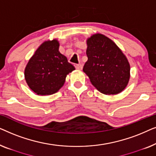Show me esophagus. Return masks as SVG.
<instances>
[{
    "label": "esophagus",
    "instance_id": "esophagus-1",
    "mask_svg": "<svg viewBox=\"0 0 156 156\" xmlns=\"http://www.w3.org/2000/svg\"><path fill=\"white\" fill-rule=\"evenodd\" d=\"M75 67H76V69H82L83 67V65H82V64H77V65H75Z\"/></svg>",
    "mask_w": 156,
    "mask_h": 156
}]
</instances>
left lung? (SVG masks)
Returning <instances> with one entry per match:
<instances>
[{
  "instance_id": "obj_1",
  "label": "left lung",
  "mask_w": 156,
  "mask_h": 156,
  "mask_svg": "<svg viewBox=\"0 0 156 156\" xmlns=\"http://www.w3.org/2000/svg\"><path fill=\"white\" fill-rule=\"evenodd\" d=\"M88 60L83 71L94 86L104 94H116L127 86L130 78L128 59L116 44L101 34L87 40Z\"/></svg>"
}]
</instances>
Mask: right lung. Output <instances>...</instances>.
Segmentation results:
<instances>
[{
  "label": "right lung",
  "instance_id": "right-lung-1",
  "mask_svg": "<svg viewBox=\"0 0 156 156\" xmlns=\"http://www.w3.org/2000/svg\"><path fill=\"white\" fill-rule=\"evenodd\" d=\"M75 69L59 51L57 40L44 42L30 59L25 69V78L30 88L38 95L56 93L66 76Z\"/></svg>",
  "mask_w": 156,
  "mask_h": 156
}]
</instances>
